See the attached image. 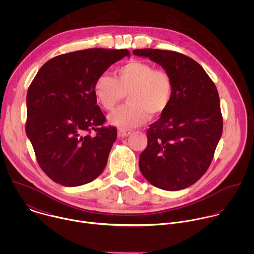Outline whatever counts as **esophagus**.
Listing matches in <instances>:
<instances>
[{
  "mask_svg": "<svg viewBox=\"0 0 254 254\" xmlns=\"http://www.w3.org/2000/svg\"><path fill=\"white\" fill-rule=\"evenodd\" d=\"M130 133H131V130H128V129H119L118 130V134L120 137L128 136Z\"/></svg>",
  "mask_w": 254,
  "mask_h": 254,
  "instance_id": "esophagus-1",
  "label": "esophagus"
}]
</instances>
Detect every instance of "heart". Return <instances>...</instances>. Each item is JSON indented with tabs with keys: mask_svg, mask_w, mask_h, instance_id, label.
<instances>
[{
	"mask_svg": "<svg viewBox=\"0 0 254 254\" xmlns=\"http://www.w3.org/2000/svg\"><path fill=\"white\" fill-rule=\"evenodd\" d=\"M93 93L105 111H114L127 95V103L108 117V122L121 129L139 127L149 116L165 114L173 96V81L167 71L156 69L146 61L131 60L117 70L116 78L106 73L97 76Z\"/></svg>",
	"mask_w": 254,
	"mask_h": 254,
	"instance_id": "obj_1",
	"label": "heart"
}]
</instances>
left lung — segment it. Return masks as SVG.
<instances>
[{"label": "left lung", "instance_id": "left-lung-1", "mask_svg": "<svg viewBox=\"0 0 254 254\" xmlns=\"http://www.w3.org/2000/svg\"><path fill=\"white\" fill-rule=\"evenodd\" d=\"M132 53L161 65L173 81L168 110L147 130L148 146L139 155V170L157 188L185 189L206 173L221 137L218 91L203 67L184 54L160 49Z\"/></svg>", "mask_w": 254, "mask_h": 254}]
</instances>
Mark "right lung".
Listing matches in <instances>:
<instances>
[{"label": "right lung", "mask_w": 254, "mask_h": 254, "mask_svg": "<svg viewBox=\"0 0 254 254\" xmlns=\"http://www.w3.org/2000/svg\"><path fill=\"white\" fill-rule=\"evenodd\" d=\"M129 55L127 49L102 48L62 54L47 61L30 84L26 133L40 168L55 183L81 186L105 168L118 133L103 126L93 83Z\"/></svg>", "instance_id": "1"}]
</instances>
